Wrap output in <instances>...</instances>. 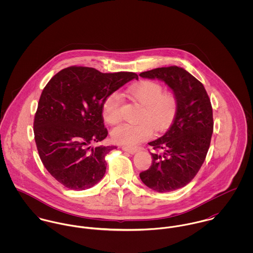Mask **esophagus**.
<instances>
[{
  "label": "esophagus",
  "mask_w": 253,
  "mask_h": 253,
  "mask_svg": "<svg viewBox=\"0 0 253 253\" xmlns=\"http://www.w3.org/2000/svg\"><path fill=\"white\" fill-rule=\"evenodd\" d=\"M122 149H123L125 152L129 153V154H134V153H136V152L138 151L137 148H130V147H126V146H123Z\"/></svg>",
  "instance_id": "esophagus-1"
}]
</instances>
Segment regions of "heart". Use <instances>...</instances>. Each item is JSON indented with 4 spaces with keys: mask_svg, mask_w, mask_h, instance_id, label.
<instances>
[{
    "mask_svg": "<svg viewBox=\"0 0 253 253\" xmlns=\"http://www.w3.org/2000/svg\"><path fill=\"white\" fill-rule=\"evenodd\" d=\"M128 95L142 106L139 114V124H123L115 127L111 137L115 143L133 147L149 138L153 127L156 132L166 130L174 121L178 112V99L173 92H165L162 84L145 81L127 88ZM122 96L113 91L105 98L102 106L104 121L116 125L122 119Z\"/></svg>",
    "mask_w": 253,
    "mask_h": 253,
    "instance_id": "1",
    "label": "heart"
}]
</instances>
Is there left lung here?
<instances>
[{"instance_id": "left-lung-1", "label": "left lung", "mask_w": 253, "mask_h": 253, "mask_svg": "<svg viewBox=\"0 0 253 253\" xmlns=\"http://www.w3.org/2000/svg\"><path fill=\"white\" fill-rule=\"evenodd\" d=\"M139 76L165 82L178 99V112L169 129L149 142L155 150L152 165L139 174L150 189L171 192L191 182L206 160L213 131L211 99L204 84L181 67L156 68Z\"/></svg>"}]
</instances>
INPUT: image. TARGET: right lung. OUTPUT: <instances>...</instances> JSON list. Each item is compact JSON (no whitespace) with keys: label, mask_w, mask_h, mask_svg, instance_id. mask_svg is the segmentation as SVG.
Wrapping results in <instances>:
<instances>
[{"label":"right lung","mask_w":253,"mask_h":253,"mask_svg":"<svg viewBox=\"0 0 253 253\" xmlns=\"http://www.w3.org/2000/svg\"><path fill=\"white\" fill-rule=\"evenodd\" d=\"M133 79L138 80L135 73L71 66L54 75L44 86L34 120L37 149L46 170L66 188L85 190L103 178L105 156L116 148L92 147L108 135L103 102Z\"/></svg>","instance_id":"1"}]
</instances>
